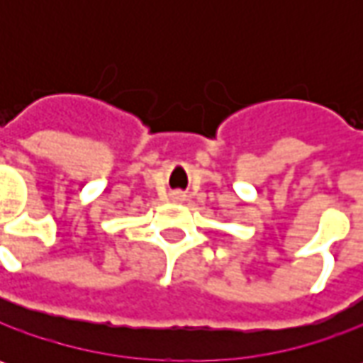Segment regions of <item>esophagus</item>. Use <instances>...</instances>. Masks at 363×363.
<instances>
[{
  "label": "esophagus",
  "instance_id": "1",
  "mask_svg": "<svg viewBox=\"0 0 363 363\" xmlns=\"http://www.w3.org/2000/svg\"><path fill=\"white\" fill-rule=\"evenodd\" d=\"M174 200H177V202H179V200H184V196H182L179 191H175V194H174Z\"/></svg>",
  "mask_w": 363,
  "mask_h": 363
}]
</instances>
